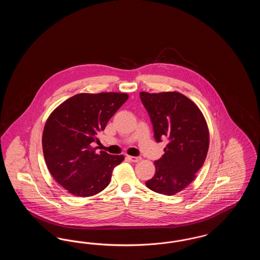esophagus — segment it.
I'll use <instances>...</instances> for the list:
<instances>
[{
	"label": "esophagus",
	"instance_id": "esophagus-1",
	"mask_svg": "<svg viewBox=\"0 0 260 260\" xmlns=\"http://www.w3.org/2000/svg\"><path fill=\"white\" fill-rule=\"evenodd\" d=\"M126 158H127L129 161H135V162L141 160V158H140V157H135V156H126Z\"/></svg>",
	"mask_w": 260,
	"mask_h": 260
}]
</instances>
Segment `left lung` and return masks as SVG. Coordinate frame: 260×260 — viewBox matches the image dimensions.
Segmentation results:
<instances>
[{
    "mask_svg": "<svg viewBox=\"0 0 260 260\" xmlns=\"http://www.w3.org/2000/svg\"><path fill=\"white\" fill-rule=\"evenodd\" d=\"M157 142L168 139L165 154L155 161V175L146 181L150 190L173 196L189 185L206 160L210 135L198 106L185 95L172 91L140 92Z\"/></svg>",
    "mask_w": 260,
    "mask_h": 260,
    "instance_id": "obj_1",
    "label": "left lung"
}]
</instances>
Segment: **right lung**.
<instances>
[{"instance_id": "1", "label": "right lung", "mask_w": 260, "mask_h": 260, "mask_svg": "<svg viewBox=\"0 0 260 260\" xmlns=\"http://www.w3.org/2000/svg\"><path fill=\"white\" fill-rule=\"evenodd\" d=\"M128 99L126 93H80L67 99L50 114L43 133L47 167L69 193L89 197L104 190L113 169L124 159L92 147L113 115Z\"/></svg>"}]
</instances>
